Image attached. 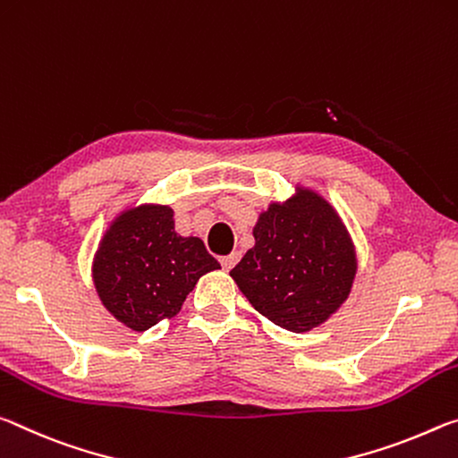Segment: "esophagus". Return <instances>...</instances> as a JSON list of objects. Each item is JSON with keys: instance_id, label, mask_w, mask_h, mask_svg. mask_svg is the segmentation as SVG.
<instances>
[{"instance_id": "34e87169", "label": "esophagus", "mask_w": 458, "mask_h": 458, "mask_svg": "<svg viewBox=\"0 0 458 458\" xmlns=\"http://www.w3.org/2000/svg\"><path fill=\"white\" fill-rule=\"evenodd\" d=\"M239 258H242V253H239V251L229 253V256H223V258H221L223 269H231V267H233V266L237 264V261H239Z\"/></svg>"}]
</instances>
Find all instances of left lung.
Returning <instances> with one entry per match:
<instances>
[{
  "label": "left lung",
  "instance_id": "obj_1",
  "mask_svg": "<svg viewBox=\"0 0 458 458\" xmlns=\"http://www.w3.org/2000/svg\"><path fill=\"white\" fill-rule=\"evenodd\" d=\"M256 245L229 276L261 317L290 333L312 331L349 298L357 251L347 225L318 191L296 184L253 225Z\"/></svg>",
  "mask_w": 458,
  "mask_h": 458
}]
</instances>
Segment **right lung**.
<instances>
[{"label":"right lung","mask_w":458,"mask_h":458,"mask_svg":"<svg viewBox=\"0 0 458 458\" xmlns=\"http://www.w3.org/2000/svg\"><path fill=\"white\" fill-rule=\"evenodd\" d=\"M221 269L199 237L174 231V208L127 205L105 229L93 258L101 304L130 331L176 317L200 276Z\"/></svg>","instance_id":"right-lung-1"}]
</instances>
